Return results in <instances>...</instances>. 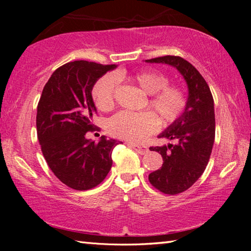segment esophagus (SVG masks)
<instances>
[{"instance_id":"esophagus-1","label":"esophagus","mask_w":251,"mask_h":251,"mask_svg":"<svg viewBox=\"0 0 251 251\" xmlns=\"http://www.w3.org/2000/svg\"><path fill=\"white\" fill-rule=\"evenodd\" d=\"M130 147H133L134 150L138 152V154L141 155H144L146 154V152L148 151V148L146 146H139V145H135V144H129Z\"/></svg>"}]
</instances>
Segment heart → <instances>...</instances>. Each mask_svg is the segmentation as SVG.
I'll return each mask as SVG.
<instances>
[{"label":"heart","instance_id":"heart-1","mask_svg":"<svg viewBox=\"0 0 251 251\" xmlns=\"http://www.w3.org/2000/svg\"><path fill=\"white\" fill-rule=\"evenodd\" d=\"M124 76L135 83L141 90L151 95L148 100L150 107L163 124L177 120L184 112L186 97L178 87L169 86L168 78L156 71L138 72L134 75ZM116 80L113 75H104L93 87V99L97 108L107 110L114 103ZM109 130L121 138L131 142H139L151 134L157 127V120L151 113H134L122 110L109 121Z\"/></svg>","mask_w":251,"mask_h":251}]
</instances>
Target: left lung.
Returning <instances> with one entry per match:
<instances>
[{
	"label": "left lung",
	"mask_w": 251,
	"mask_h": 251,
	"mask_svg": "<svg viewBox=\"0 0 251 251\" xmlns=\"http://www.w3.org/2000/svg\"><path fill=\"white\" fill-rule=\"evenodd\" d=\"M145 62L175 67L188 88L184 112L158 135L175 143L150 148L158 151L164 161L148 176L151 184L161 193L176 195L195 184L209 160L215 141L214 99L206 80L186 59L167 55Z\"/></svg>",
	"instance_id": "obj_1"
}]
</instances>
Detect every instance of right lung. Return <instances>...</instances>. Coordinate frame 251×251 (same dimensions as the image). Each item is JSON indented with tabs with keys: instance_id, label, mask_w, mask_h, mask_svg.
Instances as JSON below:
<instances>
[{
	"instance_id": "add662e5",
	"label": "right lung",
	"mask_w": 251,
	"mask_h": 251,
	"mask_svg": "<svg viewBox=\"0 0 251 251\" xmlns=\"http://www.w3.org/2000/svg\"><path fill=\"white\" fill-rule=\"evenodd\" d=\"M116 65L75 61L50 75L37 105L36 129L50 171L63 184L87 190L100 184L113 165L112 151L123 144L101 136L88 139L97 113L92 91L101 76Z\"/></svg>"
}]
</instances>
